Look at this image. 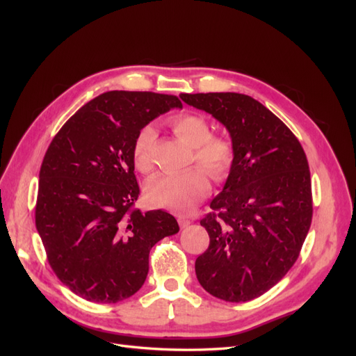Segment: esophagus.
I'll use <instances>...</instances> for the list:
<instances>
[{"mask_svg":"<svg viewBox=\"0 0 356 356\" xmlns=\"http://www.w3.org/2000/svg\"><path fill=\"white\" fill-rule=\"evenodd\" d=\"M177 222H179V225H180V228H186V227H189V225H191V223H192V220H191V219H188V218H184V216H179Z\"/></svg>","mask_w":356,"mask_h":356,"instance_id":"34e87169","label":"esophagus"}]
</instances>
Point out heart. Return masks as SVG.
<instances>
[{"instance_id": "obj_1", "label": "heart", "mask_w": 356, "mask_h": 356, "mask_svg": "<svg viewBox=\"0 0 356 356\" xmlns=\"http://www.w3.org/2000/svg\"><path fill=\"white\" fill-rule=\"evenodd\" d=\"M168 124L181 141L192 147V160L200 164L213 180L220 181L229 176L235 161V145L228 136L211 134L209 121L196 112H180L168 120ZM156 137V129L145 125L134 140L133 161L141 173L152 170ZM208 192V177L199 167H191L179 173L159 175L145 184V197L149 204L177 213L191 212Z\"/></svg>"}]
</instances>
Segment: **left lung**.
<instances>
[{
	"instance_id": "left-lung-1",
	"label": "left lung",
	"mask_w": 356,
	"mask_h": 356,
	"mask_svg": "<svg viewBox=\"0 0 356 356\" xmlns=\"http://www.w3.org/2000/svg\"><path fill=\"white\" fill-rule=\"evenodd\" d=\"M180 98L225 125L235 145L223 191L200 219L209 247L196 258V277L220 300H254L289 273L307 236L313 199L306 153L290 128L248 95Z\"/></svg>"
}]
</instances>
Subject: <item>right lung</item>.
Instances as JSON below:
<instances>
[{"mask_svg":"<svg viewBox=\"0 0 356 356\" xmlns=\"http://www.w3.org/2000/svg\"><path fill=\"white\" fill-rule=\"evenodd\" d=\"M175 106H183L175 95L109 90L72 115L47 148L35 228L53 273L88 302L109 305L136 294L149 250L179 232L173 215L136 208L133 161L138 131Z\"/></svg>","mask_w":356,"mask_h":356,"instance_id":"add662e5","label":"right lung"}]
</instances>
